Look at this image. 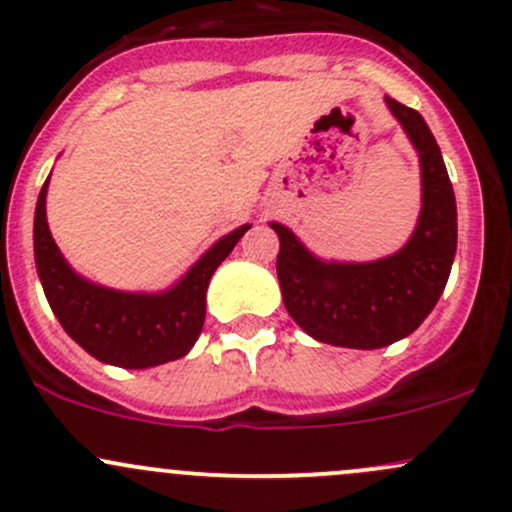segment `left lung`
Masks as SVG:
<instances>
[{
  "label": "left lung",
  "mask_w": 512,
  "mask_h": 512,
  "mask_svg": "<svg viewBox=\"0 0 512 512\" xmlns=\"http://www.w3.org/2000/svg\"><path fill=\"white\" fill-rule=\"evenodd\" d=\"M420 157L423 209L411 240L376 262H323L282 223L277 277L289 316L318 342L376 350L411 335L445 291L457 252V204L440 145L415 109L386 97Z\"/></svg>",
  "instance_id": "obj_1"
}]
</instances>
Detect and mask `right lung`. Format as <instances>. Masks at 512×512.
Listing matches in <instances>:
<instances>
[{"label": "right lung", "instance_id": "right-lung-1", "mask_svg": "<svg viewBox=\"0 0 512 512\" xmlns=\"http://www.w3.org/2000/svg\"><path fill=\"white\" fill-rule=\"evenodd\" d=\"M48 179L38 194L33 252L55 318L82 350L123 369H148L187 355L206 318V289L216 267L250 226L235 228L162 294H128L82 279L65 262L46 221Z\"/></svg>", "mask_w": 512, "mask_h": 512}]
</instances>
